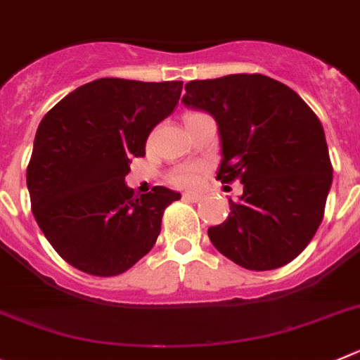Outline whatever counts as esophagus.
Here are the masks:
<instances>
[{
  "mask_svg": "<svg viewBox=\"0 0 360 360\" xmlns=\"http://www.w3.org/2000/svg\"><path fill=\"white\" fill-rule=\"evenodd\" d=\"M184 202H198V200H202L200 194H194V193H184Z\"/></svg>",
  "mask_w": 360,
  "mask_h": 360,
  "instance_id": "obj_1",
  "label": "esophagus"
}]
</instances>
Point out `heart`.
<instances>
[{"mask_svg":"<svg viewBox=\"0 0 360 360\" xmlns=\"http://www.w3.org/2000/svg\"><path fill=\"white\" fill-rule=\"evenodd\" d=\"M173 182L180 187H194L200 182V174L194 167H186V169H180L173 174Z\"/></svg>","mask_w":360,"mask_h":360,"instance_id":"obj_1","label":"heart"}]
</instances>
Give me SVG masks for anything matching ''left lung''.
<instances>
[{
	"label": "left lung",
	"instance_id": "obj_1",
	"mask_svg": "<svg viewBox=\"0 0 360 360\" xmlns=\"http://www.w3.org/2000/svg\"><path fill=\"white\" fill-rule=\"evenodd\" d=\"M182 103L217 124V180L239 178V202L229 198L225 223L209 229L219 253L252 271L291 262L318 230L332 186L325 131L288 85L264 75L193 80Z\"/></svg>",
	"mask_w": 360,
	"mask_h": 360
}]
</instances>
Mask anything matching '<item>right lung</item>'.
Instances as JSON below:
<instances>
[{
    "label": "right lung",
    "mask_w": 360,
    "mask_h": 360,
    "mask_svg": "<svg viewBox=\"0 0 360 360\" xmlns=\"http://www.w3.org/2000/svg\"><path fill=\"white\" fill-rule=\"evenodd\" d=\"M184 82L100 78L69 92L42 117L26 171L32 212L58 255L80 271L114 276L143 259L180 193L135 194L134 157L180 100Z\"/></svg>",
    "instance_id": "add662e5"
}]
</instances>
